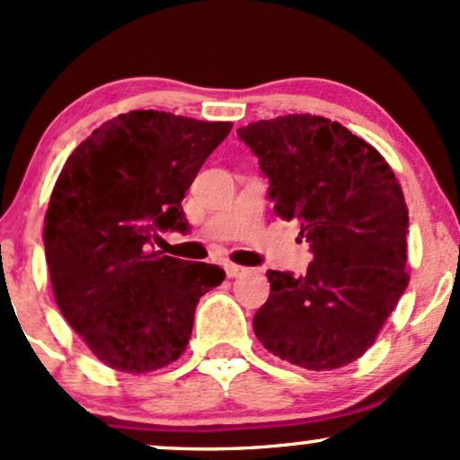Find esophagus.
<instances>
[{"label":"esophagus","instance_id":"1","mask_svg":"<svg viewBox=\"0 0 460 460\" xmlns=\"http://www.w3.org/2000/svg\"><path fill=\"white\" fill-rule=\"evenodd\" d=\"M225 272H226V277L235 279V277H242V274H246L248 268L237 266V263H225Z\"/></svg>","mask_w":460,"mask_h":460}]
</instances>
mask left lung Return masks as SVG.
<instances>
[{"label":"left lung","instance_id":"1","mask_svg":"<svg viewBox=\"0 0 460 460\" xmlns=\"http://www.w3.org/2000/svg\"><path fill=\"white\" fill-rule=\"evenodd\" d=\"M237 136L260 157L274 214L298 220L314 261L303 277L268 270L270 296L252 318L268 352L305 369L358 358L409 285V209L392 166L324 116L257 120Z\"/></svg>","mask_w":460,"mask_h":460}]
</instances>
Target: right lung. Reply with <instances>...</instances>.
Returning <instances> with one entry per match:
<instances>
[{"instance_id": "obj_1", "label": "right lung", "mask_w": 460, "mask_h": 460, "mask_svg": "<svg viewBox=\"0 0 460 460\" xmlns=\"http://www.w3.org/2000/svg\"><path fill=\"white\" fill-rule=\"evenodd\" d=\"M234 125L134 110L71 153L45 216L58 307L105 366L145 374L177 361L194 309L225 281L212 263L153 251L160 231H188L181 200Z\"/></svg>"}]
</instances>
